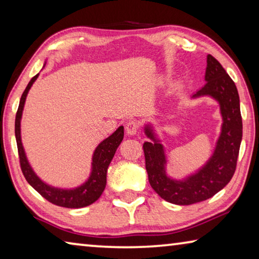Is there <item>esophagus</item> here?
Instances as JSON below:
<instances>
[{"label": "esophagus", "mask_w": 259, "mask_h": 259, "mask_svg": "<svg viewBox=\"0 0 259 259\" xmlns=\"http://www.w3.org/2000/svg\"><path fill=\"white\" fill-rule=\"evenodd\" d=\"M139 130V122L136 120H131L125 125V131L129 136H135Z\"/></svg>", "instance_id": "1"}]
</instances>
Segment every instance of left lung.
I'll list each match as a JSON object with an SVG mask.
<instances>
[{
    "label": "left lung",
    "mask_w": 259,
    "mask_h": 259,
    "mask_svg": "<svg viewBox=\"0 0 259 259\" xmlns=\"http://www.w3.org/2000/svg\"><path fill=\"white\" fill-rule=\"evenodd\" d=\"M204 81L205 84L192 98L209 96L216 100L223 123L212 155L195 174L178 181L169 177L165 169L164 147L156 137L152 124L144 126V133L151 139L143 145L148 181L162 199L174 204L188 205L210 199L230 183L235 172L242 140L238 89L219 61L211 55L207 56Z\"/></svg>",
    "instance_id": "1"
}]
</instances>
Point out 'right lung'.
<instances>
[{
  "label": "right lung",
  "instance_id": "obj_1",
  "mask_svg": "<svg viewBox=\"0 0 259 259\" xmlns=\"http://www.w3.org/2000/svg\"><path fill=\"white\" fill-rule=\"evenodd\" d=\"M38 76L36 74L26 87L25 91L21 95L20 103L18 111L16 114V122H15V134L17 140V147H18V154L20 161V168L23 171L26 181L32 186L35 191H37L43 198L47 199L49 202L56 205L64 208H83L87 205L93 204L95 201H97L100 195L103 194L106 186V175L108 165L111 163L114 154L117 150V147L122 142L124 136L123 126H119L116 131L104 139L99 145L96 147L93 155V162H91V172L85 183H83L81 186L75 188H59L48 185L47 183L42 181L37 175L34 172V170L30 166L29 162L26 157L25 150L21 143V135H20V121L23 116V111L26 102V97L30 89Z\"/></svg>",
  "mask_w": 259,
  "mask_h": 259
}]
</instances>
